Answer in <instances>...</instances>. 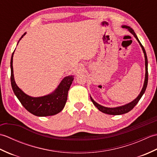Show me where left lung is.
Segmentation results:
<instances>
[{
	"label": "left lung",
	"instance_id": "left-lung-1",
	"mask_svg": "<svg viewBox=\"0 0 157 157\" xmlns=\"http://www.w3.org/2000/svg\"><path fill=\"white\" fill-rule=\"evenodd\" d=\"M122 27L123 28H126L128 29V30L132 33V34L134 36V37L137 39V40L138 41V42L140 44L141 47L143 50V52L144 53V56H145V66H146V74H145V81H144V86H143L142 90L141 92L140 93V94L138 95V96L136 98L134 101H133L132 102H129V104H127L125 105H123L121 106H118V107H115V108H108V107H105V106L100 105L99 104H98L97 102H96L92 98V97H90L91 101L93 102V104L94 105V106L96 107H97V109L101 111V112L106 113V114H109V115H122L124 114V113H128L129 111H131V110L133 109V108L137 105V103L139 102L140 99L141 98V97L142 96V95L144 94V93L145 92V90L146 89V87H147V84H148V59H147V56H146V53L145 51V49L144 48V46L142 45V44L140 42V40H138L137 36H136V33L134 32V31L133 30V29H132L129 26L127 25H123Z\"/></svg>",
	"mask_w": 157,
	"mask_h": 157
}]
</instances>
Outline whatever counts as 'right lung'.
I'll use <instances>...</instances> for the list:
<instances>
[{"label": "right lung", "mask_w": 157, "mask_h": 157, "mask_svg": "<svg viewBox=\"0 0 157 157\" xmlns=\"http://www.w3.org/2000/svg\"><path fill=\"white\" fill-rule=\"evenodd\" d=\"M25 34L24 33L23 36ZM13 52L11 59V83L13 90L21 105L32 114L39 117L57 114L64 108L67 100L68 91L73 80V76H67L63 79L56 90L52 94L42 97H32L25 94L15 84L13 68Z\"/></svg>", "instance_id": "add662e5"}]
</instances>
